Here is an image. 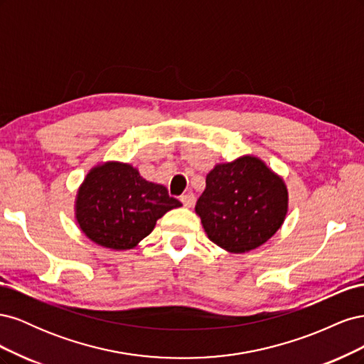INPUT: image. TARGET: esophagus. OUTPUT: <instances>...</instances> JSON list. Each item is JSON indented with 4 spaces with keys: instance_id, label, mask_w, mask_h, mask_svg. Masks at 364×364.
<instances>
[{
    "instance_id": "1",
    "label": "esophagus",
    "mask_w": 364,
    "mask_h": 364,
    "mask_svg": "<svg viewBox=\"0 0 364 364\" xmlns=\"http://www.w3.org/2000/svg\"><path fill=\"white\" fill-rule=\"evenodd\" d=\"M181 202L183 203V206H185V208H191V206L194 205V202H196V197H194V194H193V193L183 194V196L181 197Z\"/></svg>"
}]
</instances>
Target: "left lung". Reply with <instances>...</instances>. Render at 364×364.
I'll return each instance as SVG.
<instances>
[{
    "label": "left lung",
    "mask_w": 364,
    "mask_h": 364,
    "mask_svg": "<svg viewBox=\"0 0 364 364\" xmlns=\"http://www.w3.org/2000/svg\"><path fill=\"white\" fill-rule=\"evenodd\" d=\"M289 213V190L258 156L217 164L196 203L208 238L230 253H245L270 240Z\"/></svg>",
    "instance_id": "1"
}]
</instances>
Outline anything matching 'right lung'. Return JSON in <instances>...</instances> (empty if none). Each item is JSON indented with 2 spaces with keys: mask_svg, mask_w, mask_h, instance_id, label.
<instances>
[{
  "mask_svg": "<svg viewBox=\"0 0 364 364\" xmlns=\"http://www.w3.org/2000/svg\"><path fill=\"white\" fill-rule=\"evenodd\" d=\"M181 205L164 185L142 178L134 165L106 161L85 176L77 190L74 217L92 243L129 250L155 229L158 218Z\"/></svg>",
  "mask_w": 364,
  "mask_h": 364,
  "instance_id": "obj_1",
  "label": "right lung"
}]
</instances>
